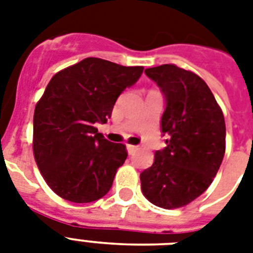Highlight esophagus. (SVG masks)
<instances>
[{"mask_svg": "<svg viewBox=\"0 0 253 253\" xmlns=\"http://www.w3.org/2000/svg\"><path fill=\"white\" fill-rule=\"evenodd\" d=\"M136 151H138V147L131 146V144H127V152H128V155H134Z\"/></svg>", "mask_w": 253, "mask_h": 253, "instance_id": "34e87169", "label": "esophagus"}]
</instances>
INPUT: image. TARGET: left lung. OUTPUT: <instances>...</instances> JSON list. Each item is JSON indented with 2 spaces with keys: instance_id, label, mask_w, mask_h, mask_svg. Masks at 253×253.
<instances>
[{
  "instance_id": "1",
  "label": "left lung",
  "mask_w": 253,
  "mask_h": 253,
  "mask_svg": "<svg viewBox=\"0 0 253 253\" xmlns=\"http://www.w3.org/2000/svg\"><path fill=\"white\" fill-rule=\"evenodd\" d=\"M166 98L162 117L167 147L140 173L142 192L151 204L177 209L200 197L214 180L226 151L223 113L196 73L164 64L144 71Z\"/></svg>"
}]
</instances>
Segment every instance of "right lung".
I'll list each match as a JSON object with an SVG mask.
<instances>
[{
	"label": "right lung",
	"instance_id": "add662e5",
	"mask_svg": "<svg viewBox=\"0 0 253 253\" xmlns=\"http://www.w3.org/2000/svg\"><path fill=\"white\" fill-rule=\"evenodd\" d=\"M142 73L143 67L86 57L51 79L35 106L33 150L57 196L87 204L110 190L126 146L103 138L95 123L107 122L117 98Z\"/></svg>",
	"mask_w": 253,
	"mask_h": 253
}]
</instances>
